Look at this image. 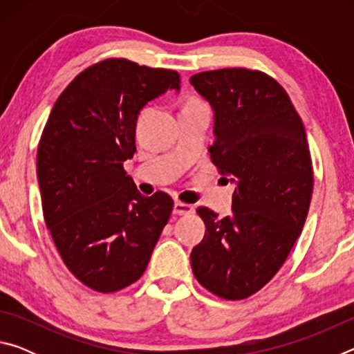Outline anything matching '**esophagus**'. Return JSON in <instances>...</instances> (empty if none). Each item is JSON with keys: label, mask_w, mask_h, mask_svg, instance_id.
Segmentation results:
<instances>
[{"label": "esophagus", "mask_w": 354, "mask_h": 354, "mask_svg": "<svg viewBox=\"0 0 354 354\" xmlns=\"http://www.w3.org/2000/svg\"><path fill=\"white\" fill-rule=\"evenodd\" d=\"M194 211H195L194 206L185 205V203H181V201H175V205H173V214L175 215H187Z\"/></svg>", "instance_id": "34e87169"}]
</instances>
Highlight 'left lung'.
Returning a JSON list of instances; mask_svg holds the SVG:
<instances>
[{
	"mask_svg": "<svg viewBox=\"0 0 354 354\" xmlns=\"http://www.w3.org/2000/svg\"><path fill=\"white\" fill-rule=\"evenodd\" d=\"M190 84L214 112L212 162L234 184L231 215L196 211L206 232L192 270L215 295L242 299L274 277L301 234L314 185L306 131L289 95L261 71H203Z\"/></svg>",
	"mask_w": 354,
	"mask_h": 354,
	"instance_id": "obj_1",
	"label": "left lung"
}]
</instances>
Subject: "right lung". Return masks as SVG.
Returning <instances> with one entry per match:
<instances>
[{"instance_id":"1","label":"right lung","mask_w":354,"mask_h":354,"mask_svg":"<svg viewBox=\"0 0 354 354\" xmlns=\"http://www.w3.org/2000/svg\"><path fill=\"white\" fill-rule=\"evenodd\" d=\"M179 88L176 71L107 59L77 75L48 118L37 149L45 223L68 270L93 290L136 283L170 218V196H143L123 162L136 153L140 111Z\"/></svg>"}]
</instances>
